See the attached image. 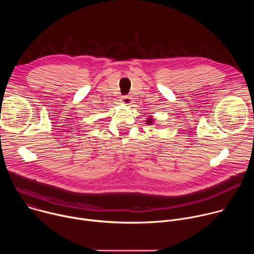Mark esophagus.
I'll list each match as a JSON object with an SVG mask.
<instances>
[{
    "instance_id": "esophagus-1",
    "label": "esophagus",
    "mask_w": 254,
    "mask_h": 254,
    "mask_svg": "<svg viewBox=\"0 0 254 254\" xmlns=\"http://www.w3.org/2000/svg\"><path fill=\"white\" fill-rule=\"evenodd\" d=\"M122 102L124 103V104H127V105H129V104H131L132 103V98L130 97V96H123L122 97Z\"/></svg>"
}]
</instances>
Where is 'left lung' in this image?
<instances>
[{
	"label": "left lung",
	"mask_w": 254,
	"mask_h": 254,
	"mask_svg": "<svg viewBox=\"0 0 254 254\" xmlns=\"http://www.w3.org/2000/svg\"><path fill=\"white\" fill-rule=\"evenodd\" d=\"M146 123H147V125H153V124H154V119H153V117L150 116V117L147 119Z\"/></svg>",
	"instance_id": "8db88e82"
}]
</instances>
